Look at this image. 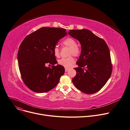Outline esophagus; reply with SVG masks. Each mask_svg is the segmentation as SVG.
Masks as SVG:
<instances>
[{
	"instance_id": "esophagus-1",
	"label": "esophagus",
	"mask_w": 130,
	"mask_h": 130,
	"mask_svg": "<svg viewBox=\"0 0 130 130\" xmlns=\"http://www.w3.org/2000/svg\"><path fill=\"white\" fill-rule=\"evenodd\" d=\"M65 72H68V71H69V69L66 68L65 69Z\"/></svg>"
}]
</instances>
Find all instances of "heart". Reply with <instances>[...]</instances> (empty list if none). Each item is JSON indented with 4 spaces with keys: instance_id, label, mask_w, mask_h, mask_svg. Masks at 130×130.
<instances>
[{
    "instance_id": "heart-1",
    "label": "heart",
    "mask_w": 130,
    "mask_h": 130,
    "mask_svg": "<svg viewBox=\"0 0 130 130\" xmlns=\"http://www.w3.org/2000/svg\"><path fill=\"white\" fill-rule=\"evenodd\" d=\"M62 44L64 46L70 48L68 55H73L75 57H78L81 53L80 47L77 45L76 40L72 38H67L63 41ZM53 54L55 57H59L60 55L59 48L57 46H55L53 48ZM75 62V59L72 56H70L66 58H62L58 60L59 65H62L65 67H71Z\"/></svg>"
}]
</instances>
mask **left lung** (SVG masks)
Listing matches in <instances>:
<instances>
[{
    "mask_svg": "<svg viewBox=\"0 0 130 130\" xmlns=\"http://www.w3.org/2000/svg\"><path fill=\"white\" fill-rule=\"evenodd\" d=\"M68 34L78 40L82 46L73 83L84 93H96L105 86L112 73L109 47L104 40L88 30H70Z\"/></svg>",
    "mask_w": 130,
    "mask_h": 130,
    "instance_id": "8db88e82",
    "label": "left lung"
}]
</instances>
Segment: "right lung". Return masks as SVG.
Wrapping results in <instances>:
<instances>
[{
  "label": "right lung",
  "mask_w": 130,
  "mask_h": 130,
  "mask_svg": "<svg viewBox=\"0 0 130 130\" xmlns=\"http://www.w3.org/2000/svg\"><path fill=\"white\" fill-rule=\"evenodd\" d=\"M67 34L62 28L43 27L26 37L19 46L18 61L22 79L32 91L38 93L53 89L65 73L57 63L53 48ZM47 64L52 65L46 67Z\"/></svg>",
  "instance_id": "right-lung-1"
}]
</instances>
